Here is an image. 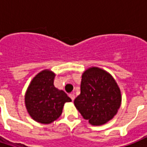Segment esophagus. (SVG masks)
Here are the masks:
<instances>
[{
  "label": "esophagus",
  "mask_w": 147,
  "mask_h": 147,
  "mask_svg": "<svg viewBox=\"0 0 147 147\" xmlns=\"http://www.w3.org/2000/svg\"><path fill=\"white\" fill-rule=\"evenodd\" d=\"M69 97H70L72 101H74V99H75V98H76V96H75L74 94H69Z\"/></svg>",
  "instance_id": "obj_1"
}]
</instances>
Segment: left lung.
<instances>
[{
  "label": "left lung",
  "mask_w": 147,
  "mask_h": 147,
  "mask_svg": "<svg viewBox=\"0 0 147 147\" xmlns=\"http://www.w3.org/2000/svg\"><path fill=\"white\" fill-rule=\"evenodd\" d=\"M81 93L74 104L92 125H102L117 114L121 102L120 90L111 75L98 67L83 72Z\"/></svg>",
  "instance_id": "1"
}]
</instances>
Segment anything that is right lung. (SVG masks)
Masks as SVG:
<instances>
[{
  "label": "right lung",
  "mask_w": 147,
  "mask_h": 147,
  "mask_svg": "<svg viewBox=\"0 0 147 147\" xmlns=\"http://www.w3.org/2000/svg\"><path fill=\"white\" fill-rule=\"evenodd\" d=\"M55 74L44 70L34 77L25 95L26 107L34 120L42 123H50L62 113L65 102L71 99L63 90L53 85Z\"/></svg>",
  "instance_id": "1"
}]
</instances>
